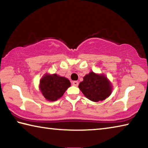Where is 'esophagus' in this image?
Listing matches in <instances>:
<instances>
[{
  "label": "esophagus",
  "mask_w": 148,
  "mask_h": 148,
  "mask_svg": "<svg viewBox=\"0 0 148 148\" xmlns=\"http://www.w3.org/2000/svg\"><path fill=\"white\" fill-rule=\"evenodd\" d=\"M78 84H79L78 82H77V81H74L73 82H72V85L74 86H78Z\"/></svg>",
  "instance_id": "1"
}]
</instances>
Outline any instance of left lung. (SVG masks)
<instances>
[{
    "mask_svg": "<svg viewBox=\"0 0 148 148\" xmlns=\"http://www.w3.org/2000/svg\"><path fill=\"white\" fill-rule=\"evenodd\" d=\"M78 87L86 98L95 102L108 98L113 89L112 83L104 74L92 71L84 77Z\"/></svg>",
    "mask_w": 148,
    "mask_h": 148,
    "instance_id": "obj_1",
    "label": "left lung"
}]
</instances>
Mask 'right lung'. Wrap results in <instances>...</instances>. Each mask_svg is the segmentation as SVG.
I'll return each mask as SVG.
<instances>
[{
    "mask_svg": "<svg viewBox=\"0 0 148 148\" xmlns=\"http://www.w3.org/2000/svg\"><path fill=\"white\" fill-rule=\"evenodd\" d=\"M71 86L69 79L57 74H45L40 80L39 90L48 101H56L61 98Z\"/></svg>",
    "mask_w": 148,
    "mask_h": 148,
    "instance_id": "1",
    "label": "right lung"
}]
</instances>
